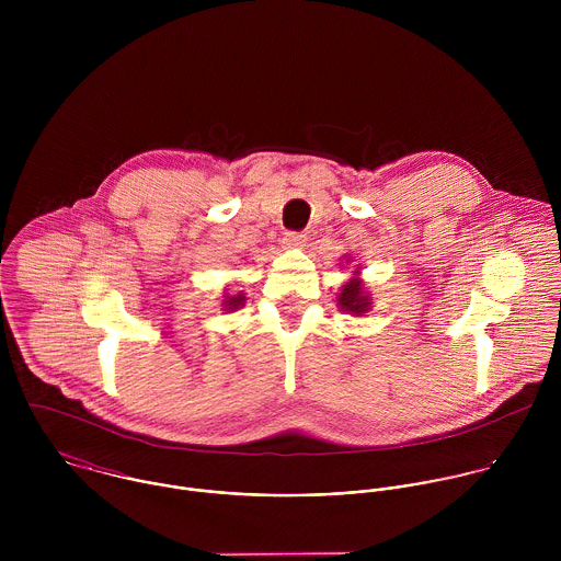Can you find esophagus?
<instances>
[{"label": "esophagus", "mask_w": 561, "mask_h": 561, "mask_svg": "<svg viewBox=\"0 0 561 561\" xmlns=\"http://www.w3.org/2000/svg\"><path fill=\"white\" fill-rule=\"evenodd\" d=\"M283 243H285V248H302L307 243V236H302V233H285Z\"/></svg>", "instance_id": "34e87169"}]
</instances>
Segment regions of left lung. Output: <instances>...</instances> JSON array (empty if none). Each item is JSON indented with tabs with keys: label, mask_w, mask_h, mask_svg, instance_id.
<instances>
[{
	"label": "left lung",
	"mask_w": 561,
	"mask_h": 561,
	"mask_svg": "<svg viewBox=\"0 0 561 561\" xmlns=\"http://www.w3.org/2000/svg\"><path fill=\"white\" fill-rule=\"evenodd\" d=\"M345 265L352 263L354 259L352 256H343ZM343 267V265H341ZM371 294L367 291L363 278H360V265L356 267L354 276H350L341 287H339V294H336V307L347 313V316H354V318H360V316H367L371 311Z\"/></svg>",
	"instance_id": "left-lung-1"
}]
</instances>
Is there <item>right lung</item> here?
Instances as JSON below:
<instances>
[{
    "mask_svg": "<svg viewBox=\"0 0 561 561\" xmlns=\"http://www.w3.org/2000/svg\"><path fill=\"white\" fill-rule=\"evenodd\" d=\"M243 305H245V294H243V291L229 294V289H225V296H222V311L236 313V311L243 309Z\"/></svg>",
    "mask_w": 561,
    "mask_h": 561,
    "instance_id": "add662e5",
    "label": "right lung"
}]
</instances>
